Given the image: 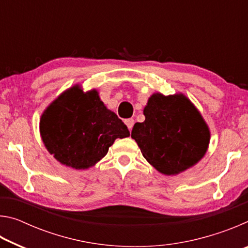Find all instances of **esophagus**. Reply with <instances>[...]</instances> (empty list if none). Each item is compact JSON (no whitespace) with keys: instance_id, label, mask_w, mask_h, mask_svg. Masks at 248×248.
Instances as JSON below:
<instances>
[{"instance_id":"34e87169","label":"esophagus","mask_w":248,"mask_h":248,"mask_svg":"<svg viewBox=\"0 0 248 248\" xmlns=\"http://www.w3.org/2000/svg\"><path fill=\"white\" fill-rule=\"evenodd\" d=\"M124 124H127V127H128V129L130 130V131H131V130H132V127H133V124H134V120H133L132 118L125 119V120H124Z\"/></svg>"}]
</instances>
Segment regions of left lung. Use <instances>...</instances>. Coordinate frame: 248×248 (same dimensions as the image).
<instances>
[{
	"label": "left lung",
	"instance_id": "1",
	"mask_svg": "<svg viewBox=\"0 0 248 248\" xmlns=\"http://www.w3.org/2000/svg\"><path fill=\"white\" fill-rule=\"evenodd\" d=\"M143 114L145 120L134 124L131 138L159 173L177 175L203 157L210 131L186 96L155 93L149 98Z\"/></svg>",
	"mask_w": 248,
	"mask_h": 248
}]
</instances>
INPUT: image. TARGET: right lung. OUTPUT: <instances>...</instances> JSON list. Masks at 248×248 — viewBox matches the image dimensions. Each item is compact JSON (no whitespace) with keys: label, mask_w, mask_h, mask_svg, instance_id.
<instances>
[{"label":"right lung","mask_w":248,"mask_h":248,"mask_svg":"<svg viewBox=\"0 0 248 248\" xmlns=\"http://www.w3.org/2000/svg\"><path fill=\"white\" fill-rule=\"evenodd\" d=\"M46 148L65 166L86 170L107 154L117 138L130 132L115 112L106 108L96 90L84 93L71 87L49 105L40 118Z\"/></svg>","instance_id":"obj_1"}]
</instances>
